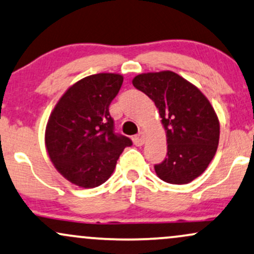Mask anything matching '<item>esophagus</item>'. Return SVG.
I'll return each instance as SVG.
<instances>
[{
  "label": "esophagus",
  "instance_id": "1",
  "mask_svg": "<svg viewBox=\"0 0 254 254\" xmlns=\"http://www.w3.org/2000/svg\"><path fill=\"white\" fill-rule=\"evenodd\" d=\"M145 144V133L140 132L138 135L134 138V145L135 146H142Z\"/></svg>",
  "mask_w": 254,
  "mask_h": 254
}]
</instances>
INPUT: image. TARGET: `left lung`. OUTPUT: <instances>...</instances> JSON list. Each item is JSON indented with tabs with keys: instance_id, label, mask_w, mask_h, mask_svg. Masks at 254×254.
Wrapping results in <instances>:
<instances>
[{
	"instance_id": "1",
	"label": "left lung",
	"mask_w": 254,
	"mask_h": 254,
	"mask_svg": "<svg viewBox=\"0 0 254 254\" xmlns=\"http://www.w3.org/2000/svg\"><path fill=\"white\" fill-rule=\"evenodd\" d=\"M133 85L153 101L166 133L168 153L154 165L160 180L187 184L205 171L220 138L217 115L198 88L172 71L135 76Z\"/></svg>"
}]
</instances>
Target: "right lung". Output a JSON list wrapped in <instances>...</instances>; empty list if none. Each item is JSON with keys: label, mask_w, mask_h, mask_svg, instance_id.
Returning a JSON list of instances; mask_svg holds the SVG:
<instances>
[{"label": "right lung", "mask_w": 254, "mask_h": 254, "mask_svg": "<svg viewBox=\"0 0 254 254\" xmlns=\"http://www.w3.org/2000/svg\"><path fill=\"white\" fill-rule=\"evenodd\" d=\"M124 77L97 73L71 85L51 113L45 145L63 177L84 189L96 188L112 176L116 162L132 140L115 134L109 106Z\"/></svg>", "instance_id": "obj_1"}]
</instances>
